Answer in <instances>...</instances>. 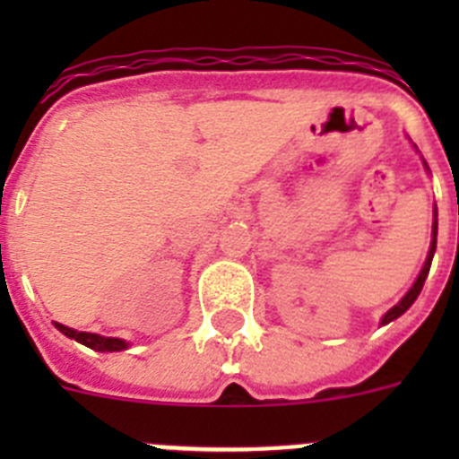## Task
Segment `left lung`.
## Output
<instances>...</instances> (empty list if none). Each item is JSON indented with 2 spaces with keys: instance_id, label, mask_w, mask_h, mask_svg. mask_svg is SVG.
Instances as JSON below:
<instances>
[{
  "instance_id": "obj_1",
  "label": "left lung",
  "mask_w": 459,
  "mask_h": 459,
  "mask_svg": "<svg viewBox=\"0 0 459 459\" xmlns=\"http://www.w3.org/2000/svg\"><path fill=\"white\" fill-rule=\"evenodd\" d=\"M435 216H437V213H435ZM435 248H437V221H435V225H432V248H429L428 262H425L423 271H420V275L416 278V282H413V287L407 291V296H404L403 301L397 303L395 307H391V310L384 315L381 324H388V322H393V319H397L400 315H403V312H407L409 307H411V303L416 301V299H419L420 290H423V285H425V278H428V273H429V264H432V255H435Z\"/></svg>"
}]
</instances>
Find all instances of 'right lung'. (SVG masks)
I'll return each mask as SVG.
<instances>
[{
    "mask_svg": "<svg viewBox=\"0 0 459 459\" xmlns=\"http://www.w3.org/2000/svg\"><path fill=\"white\" fill-rule=\"evenodd\" d=\"M55 326L62 331L64 335H68V338L78 340V342L87 344L89 350H96V351H121L126 350L128 344L124 342V340L119 338H103V335H96V333H82V331H73V328L64 326V324H56Z\"/></svg>",
    "mask_w": 459,
    "mask_h": 459,
    "instance_id": "1",
    "label": "right lung"
}]
</instances>
